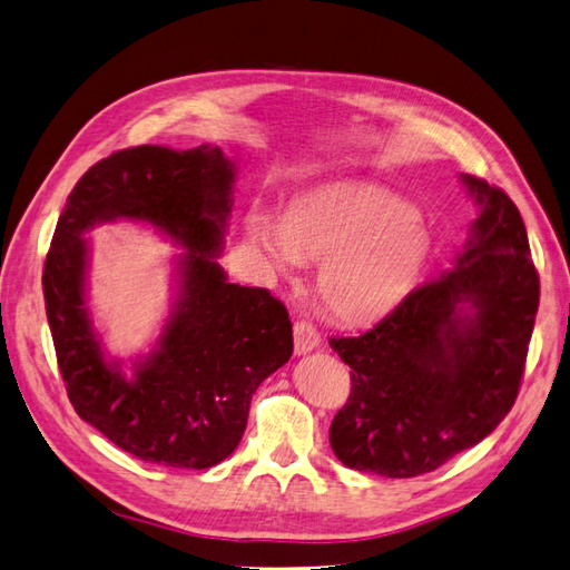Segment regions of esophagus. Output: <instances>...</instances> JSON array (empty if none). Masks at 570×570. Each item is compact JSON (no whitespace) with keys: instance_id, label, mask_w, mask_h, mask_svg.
Listing matches in <instances>:
<instances>
[{"instance_id":"esophagus-1","label":"esophagus","mask_w":570,"mask_h":570,"mask_svg":"<svg viewBox=\"0 0 570 570\" xmlns=\"http://www.w3.org/2000/svg\"><path fill=\"white\" fill-rule=\"evenodd\" d=\"M320 332L311 325L305 323V320H298V323L294 325V346H296V354H308L313 352V348L320 346Z\"/></svg>"}]
</instances>
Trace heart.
Returning a JSON list of instances; mask_svg holds the SVG:
<instances>
[{"label":"heart","mask_w":570,"mask_h":570,"mask_svg":"<svg viewBox=\"0 0 570 570\" xmlns=\"http://www.w3.org/2000/svg\"><path fill=\"white\" fill-rule=\"evenodd\" d=\"M255 253L276 274L320 262L317 298L348 325L375 323L410 298L435 253L431 226L404 197L371 185H337L291 204L284 222L255 214Z\"/></svg>","instance_id":"1"}]
</instances>
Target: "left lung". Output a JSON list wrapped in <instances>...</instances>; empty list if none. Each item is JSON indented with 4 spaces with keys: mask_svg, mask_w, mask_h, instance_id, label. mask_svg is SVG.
<instances>
[{
    "mask_svg": "<svg viewBox=\"0 0 570 570\" xmlns=\"http://www.w3.org/2000/svg\"><path fill=\"white\" fill-rule=\"evenodd\" d=\"M462 183L479 216L455 267L414 288L373 330L330 340L352 368L330 445L352 470L433 472L484 441L515 404L539 274L513 199L474 175Z\"/></svg>",
    "mask_w": 570,
    "mask_h": 570,
    "instance_id": "1",
    "label": "left lung"
}]
</instances>
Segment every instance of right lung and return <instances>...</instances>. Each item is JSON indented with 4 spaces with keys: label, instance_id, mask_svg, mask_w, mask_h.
Segmentation results:
<instances>
[{
    "label": "right lung",
    "instance_id": "right-lung-1",
    "mask_svg": "<svg viewBox=\"0 0 570 570\" xmlns=\"http://www.w3.org/2000/svg\"><path fill=\"white\" fill-rule=\"evenodd\" d=\"M236 166L218 146H135L81 175L57 222L42 269L48 323L77 414L144 462L207 470L238 448L259 383L294 354V330L267 288L226 279L222 255ZM129 217L186 247L176 303L132 376L99 348L88 306L82 233Z\"/></svg>",
    "mask_w": 570,
    "mask_h": 570
}]
</instances>
